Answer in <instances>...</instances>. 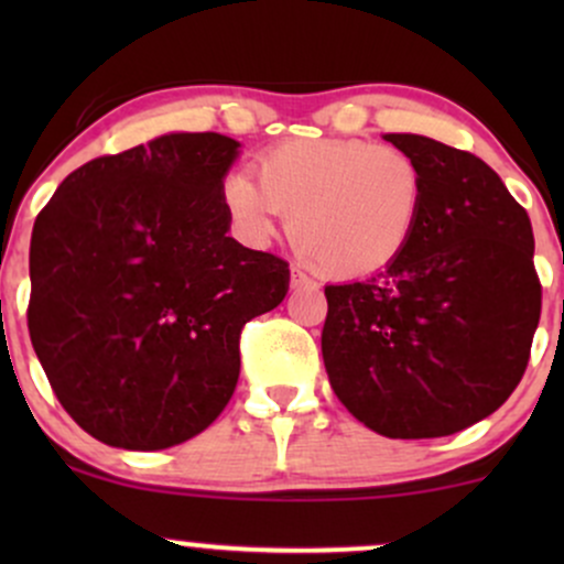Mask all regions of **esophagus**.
Here are the masks:
<instances>
[{"mask_svg":"<svg viewBox=\"0 0 564 564\" xmlns=\"http://www.w3.org/2000/svg\"><path fill=\"white\" fill-rule=\"evenodd\" d=\"M291 286H315V281L307 273H302L300 268H294L291 270Z\"/></svg>","mask_w":564,"mask_h":564,"instance_id":"obj_1","label":"esophagus"}]
</instances>
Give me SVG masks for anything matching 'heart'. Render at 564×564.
<instances>
[{
  "label": "heart",
  "instance_id": "heart-1",
  "mask_svg": "<svg viewBox=\"0 0 564 564\" xmlns=\"http://www.w3.org/2000/svg\"><path fill=\"white\" fill-rule=\"evenodd\" d=\"M230 172L219 198L249 241L264 243L283 217L300 254L328 278L387 268L411 241L426 180L411 153L366 140H289Z\"/></svg>",
  "mask_w": 564,
  "mask_h": 564
}]
</instances>
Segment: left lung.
Returning a JSON list of instances; mask_svg holds the SVG:
<instances>
[{
    "label": "left lung",
    "mask_w": 564,
    "mask_h": 564,
    "mask_svg": "<svg viewBox=\"0 0 564 564\" xmlns=\"http://www.w3.org/2000/svg\"><path fill=\"white\" fill-rule=\"evenodd\" d=\"M426 180L411 241L366 281L326 286L323 364L336 398L384 437L462 432L520 384L541 318L528 212L469 151L384 134Z\"/></svg>",
    "instance_id": "left-lung-1"
}]
</instances>
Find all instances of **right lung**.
Listing matches in <instances>:
<instances>
[{
  "mask_svg": "<svg viewBox=\"0 0 564 564\" xmlns=\"http://www.w3.org/2000/svg\"><path fill=\"white\" fill-rule=\"evenodd\" d=\"M238 142L161 134L87 161L31 232L29 334L55 398L100 443L161 451L204 432L241 371L243 326L289 262L228 236Z\"/></svg>",
  "mask_w": 564,
  "mask_h": 564,
  "instance_id": "obj_1",
  "label": "right lung"
}]
</instances>
